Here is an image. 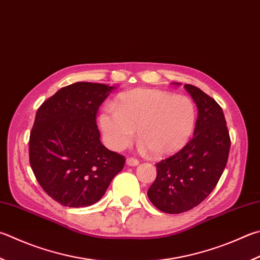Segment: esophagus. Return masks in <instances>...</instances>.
Listing matches in <instances>:
<instances>
[{
    "instance_id": "obj_1",
    "label": "esophagus",
    "mask_w": 260,
    "mask_h": 260,
    "mask_svg": "<svg viewBox=\"0 0 260 260\" xmlns=\"http://www.w3.org/2000/svg\"><path fill=\"white\" fill-rule=\"evenodd\" d=\"M139 160L138 159H135V158H127L126 159V164L127 165H128V166H132V167H133V166H138V165H139Z\"/></svg>"
}]
</instances>
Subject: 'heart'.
Listing matches in <instances>:
<instances>
[{"label": "heart", "instance_id": "1", "mask_svg": "<svg viewBox=\"0 0 260 260\" xmlns=\"http://www.w3.org/2000/svg\"><path fill=\"white\" fill-rule=\"evenodd\" d=\"M114 107L101 111L99 125L106 143L116 151L127 148L138 129L141 150H150L157 158L168 157L187 144L196 127L194 102L161 89L121 93Z\"/></svg>", "mask_w": 260, "mask_h": 260}]
</instances>
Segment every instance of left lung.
Segmentation results:
<instances>
[{"label": "left lung", "instance_id": "obj_1", "mask_svg": "<svg viewBox=\"0 0 260 260\" xmlns=\"http://www.w3.org/2000/svg\"><path fill=\"white\" fill-rule=\"evenodd\" d=\"M184 87L198 107L194 136L181 151L155 165L157 177L148 191L153 206L166 214L190 210L210 194L226 167L231 148L220 106L200 88L190 84Z\"/></svg>", "mask_w": 260, "mask_h": 260}]
</instances>
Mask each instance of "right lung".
<instances>
[{"instance_id":"obj_1","label":"right lung","mask_w":260,"mask_h":260,"mask_svg":"<svg viewBox=\"0 0 260 260\" xmlns=\"http://www.w3.org/2000/svg\"><path fill=\"white\" fill-rule=\"evenodd\" d=\"M115 86L78 82L60 88L36 112L29 162L42 188L60 205L88 207L105 194L125 157L100 141L96 115Z\"/></svg>"}]
</instances>
